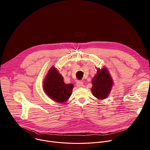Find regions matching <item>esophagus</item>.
I'll return each mask as SVG.
<instances>
[{"label":"esophagus","instance_id":"34e87169","mask_svg":"<svg viewBox=\"0 0 150 150\" xmlns=\"http://www.w3.org/2000/svg\"><path fill=\"white\" fill-rule=\"evenodd\" d=\"M83 82L82 81H78L76 82V86L78 87H81L83 86Z\"/></svg>","mask_w":150,"mask_h":150}]
</instances>
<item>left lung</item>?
I'll list each match as a JSON object with an SVG mask.
<instances>
[{"mask_svg": "<svg viewBox=\"0 0 150 150\" xmlns=\"http://www.w3.org/2000/svg\"><path fill=\"white\" fill-rule=\"evenodd\" d=\"M91 88L93 95L97 98L103 100L109 94L113 85L112 79L105 68L98 69L97 75L92 81Z\"/></svg>", "mask_w": 150, "mask_h": 150, "instance_id": "1", "label": "left lung"}]
</instances>
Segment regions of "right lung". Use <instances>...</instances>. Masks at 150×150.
I'll list each match as a JSON object with an SVG mask.
<instances>
[{"label": "right lung", "instance_id": "1", "mask_svg": "<svg viewBox=\"0 0 150 150\" xmlns=\"http://www.w3.org/2000/svg\"><path fill=\"white\" fill-rule=\"evenodd\" d=\"M43 88L47 96L55 101L63 103L70 97L74 85L66 84L63 76L54 67L49 71L44 81Z\"/></svg>", "mask_w": 150, "mask_h": 150}]
</instances>
